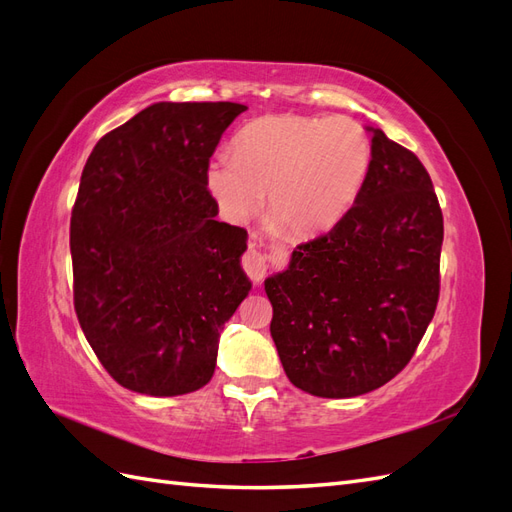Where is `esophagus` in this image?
I'll list each match as a JSON object with an SVG mask.
<instances>
[{"instance_id":"1","label":"esophagus","mask_w":512,"mask_h":512,"mask_svg":"<svg viewBox=\"0 0 512 512\" xmlns=\"http://www.w3.org/2000/svg\"><path fill=\"white\" fill-rule=\"evenodd\" d=\"M243 269L252 282H256V284L262 282L267 275V269H269L267 254H262V252L254 250V247H250V250H247L243 256Z\"/></svg>"}]
</instances>
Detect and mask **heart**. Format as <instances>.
<instances>
[{
  "mask_svg": "<svg viewBox=\"0 0 512 512\" xmlns=\"http://www.w3.org/2000/svg\"><path fill=\"white\" fill-rule=\"evenodd\" d=\"M218 153L207 185L230 220L241 222L267 196V220L292 237L335 228L359 200L371 166L367 132L348 117L267 115Z\"/></svg>",
  "mask_w": 512,
  "mask_h": 512,
  "instance_id": "1",
  "label": "heart"
}]
</instances>
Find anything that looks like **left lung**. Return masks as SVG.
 Returning <instances> with one entry per match:
<instances>
[{
	"label": "left lung",
	"instance_id": "left-lung-1",
	"mask_svg": "<svg viewBox=\"0 0 512 512\" xmlns=\"http://www.w3.org/2000/svg\"><path fill=\"white\" fill-rule=\"evenodd\" d=\"M367 130L359 200L265 280L286 376L316 397H356L395 378L438 305L444 222L429 173L380 128Z\"/></svg>",
	"mask_w": 512,
	"mask_h": 512
}]
</instances>
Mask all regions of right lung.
<instances>
[{"label":"right lung","mask_w":512,"mask_h":512,"mask_svg":"<svg viewBox=\"0 0 512 512\" xmlns=\"http://www.w3.org/2000/svg\"><path fill=\"white\" fill-rule=\"evenodd\" d=\"M247 111L237 102H156L104 134L70 220L74 309L121 386L175 397L205 386L220 331L252 282L247 232L218 222L209 158Z\"/></svg>","instance_id":"right-lung-1"}]
</instances>
